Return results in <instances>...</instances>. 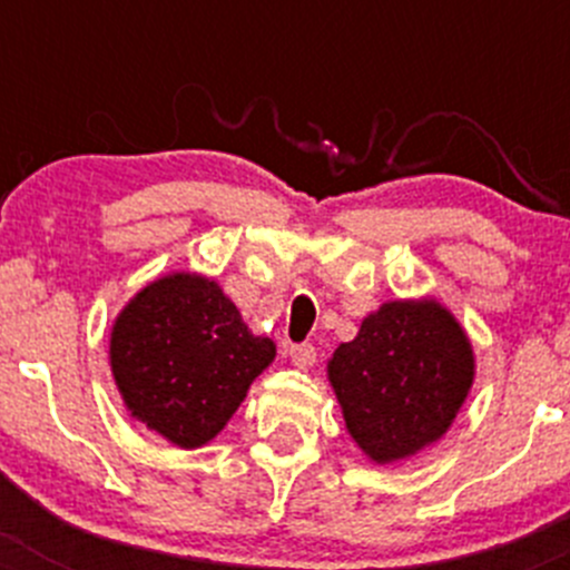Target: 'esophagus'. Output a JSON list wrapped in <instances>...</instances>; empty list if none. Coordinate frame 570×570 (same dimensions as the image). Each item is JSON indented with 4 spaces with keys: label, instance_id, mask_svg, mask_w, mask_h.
<instances>
[{
    "label": "esophagus",
    "instance_id": "34e87169",
    "mask_svg": "<svg viewBox=\"0 0 570 570\" xmlns=\"http://www.w3.org/2000/svg\"><path fill=\"white\" fill-rule=\"evenodd\" d=\"M289 358L297 370H312V366L317 364V347H314V344H295V347L289 350Z\"/></svg>",
    "mask_w": 570,
    "mask_h": 570
}]
</instances>
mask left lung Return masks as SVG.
I'll return each instance as SVG.
<instances>
[{
	"label": "left lung",
	"instance_id": "obj_1",
	"mask_svg": "<svg viewBox=\"0 0 570 570\" xmlns=\"http://www.w3.org/2000/svg\"><path fill=\"white\" fill-rule=\"evenodd\" d=\"M327 377L355 444L392 463L450 430L474 381V355L441 303L394 301L338 344Z\"/></svg>",
	"mask_w": 570,
	"mask_h": 570
}]
</instances>
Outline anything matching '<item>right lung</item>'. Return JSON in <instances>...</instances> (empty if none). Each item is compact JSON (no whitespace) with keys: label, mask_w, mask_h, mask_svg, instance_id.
Instances as JSON below:
<instances>
[{"label":"right lung","mask_w":570,"mask_h":570,"mask_svg":"<svg viewBox=\"0 0 570 570\" xmlns=\"http://www.w3.org/2000/svg\"><path fill=\"white\" fill-rule=\"evenodd\" d=\"M273 358L275 344L253 336L220 286L189 273L137 292L109 338L131 416L181 450L215 439Z\"/></svg>","instance_id":"obj_1"}]
</instances>
